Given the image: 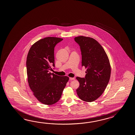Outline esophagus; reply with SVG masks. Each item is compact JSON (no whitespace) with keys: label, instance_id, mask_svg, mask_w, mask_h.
Wrapping results in <instances>:
<instances>
[{"label":"esophagus","instance_id":"esophagus-1","mask_svg":"<svg viewBox=\"0 0 135 135\" xmlns=\"http://www.w3.org/2000/svg\"><path fill=\"white\" fill-rule=\"evenodd\" d=\"M69 79L70 80H74L75 78H72V77H69Z\"/></svg>","mask_w":135,"mask_h":135}]
</instances>
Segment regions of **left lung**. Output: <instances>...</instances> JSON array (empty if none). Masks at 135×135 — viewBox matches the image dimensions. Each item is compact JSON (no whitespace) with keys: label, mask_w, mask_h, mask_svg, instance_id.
Masks as SVG:
<instances>
[{"label":"left lung","mask_w":135,"mask_h":135,"mask_svg":"<svg viewBox=\"0 0 135 135\" xmlns=\"http://www.w3.org/2000/svg\"><path fill=\"white\" fill-rule=\"evenodd\" d=\"M74 39L80 46L81 66L86 69L85 78L76 77L80 84L77 94L81 100L92 102L102 95L109 81V60L104 48L94 38L79 36Z\"/></svg>","instance_id":"left-lung-1"}]
</instances>
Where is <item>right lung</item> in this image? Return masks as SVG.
<instances>
[{
    "instance_id": "add662e5",
    "label": "right lung",
    "mask_w": 135,
    "mask_h": 135,
    "mask_svg": "<svg viewBox=\"0 0 135 135\" xmlns=\"http://www.w3.org/2000/svg\"><path fill=\"white\" fill-rule=\"evenodd\" d=\"M62 38L47 37L36 42L28 51L27 73L28 85L35 97L41 103L51 105L61 97L69 80L68 76L51 73L54 66V47Z\"/></svg>"
}]
</instances>
